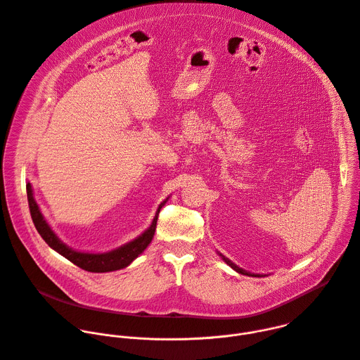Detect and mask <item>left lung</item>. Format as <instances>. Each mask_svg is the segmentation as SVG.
Instances as JSON below:
<instances>
[{"mask_svg": "<svg viewBox=\"0 0 360 360\" xmlns=\"http://www.w3.org/2000/svg\"><path fill=\"white\" fill-rule=\"evenodd\" d=\"M219 256L221 258L224 259V262H226L232 269H235L238 274H240V275H246V276H258V278H261V276H264V275H258V274H250V272H246L245 269H242V268H239V266H236L233 262H231L228 258H225V256L222 255V253H219Z\"/></svg>", "mask_w": 360, "mask_h": 360, "instance_id": "8db88e82", "label": "left lung"}]
</instances>
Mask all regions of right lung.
<instances>
[{
	"label": "right lung",
	"mask_w": 360,
	"mask_h": 360,
	"mask_svg": "<svg viewBox=\"0 0 360 360\" xmlns=\"http://www.w3.org/2000/svg\"><path fill=\"white\" fill-rule=\"evenodd\" d=\"M27 196H28V205H30V212H31V218L32 222L38 231V233L41 235V238L48 243L49 248H53L54 250H57L60 255H63L64 258H67L68 261H71L74 265L79 266L84 271L88 272H112V271H118L122 268H127L134 259H136L138 256L146 249V246L150 243L153 233H155L157 229V221H158V215H160V210L164 207L167 199L160 205V208L153 217V221L150 224V226L138 238H135L134 240L120 246L118 249H114L111 252H105V253H85V252H78L74 250L72 248L67 246L64 242H61V239L54 233V231L49 228V225L46 224V221L44 219L38 205L34 199V193H32V188L31 184H27Z\"/></svg>",
	"instance_id": "1"
}]
</instances>
